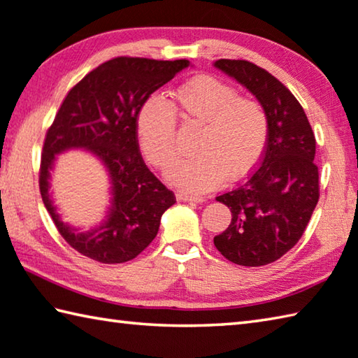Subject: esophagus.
<instances>
[{
    "mask_svg": "<svg viewBox=\"0 0 358 358\" xmlns=\"http://www.w3.org/2000/svg\"><path fill=\"white\" fill-rule=\"evenodd\" d=\"M177 199L181 201H191V203H201V201H205L203 197H199V196H189V194H185V192H180L177 194Z\"/></svg>",
    "mask_w": 358,
    "mask_h": 358,
    "instance_id": "34e87169",
    "label": "esophagus"
}]
</instances>
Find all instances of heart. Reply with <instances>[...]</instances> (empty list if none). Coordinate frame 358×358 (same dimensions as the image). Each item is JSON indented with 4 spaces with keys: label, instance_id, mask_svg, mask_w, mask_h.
<instances>
[{
    "label": "heart",
    "instance_id": "1",
    "mask_svg": "<svg viewBox=\"0 0 358 358\" xmlns=\"http://www.w3.org/2000/svg\"><path fill=\"white\" fill-rule=\"evenodd\" d=\"M172 105L158 95L142 103L136 115L141 150L153 167L162 169L177 153V114L201 122L191 157L169 167L167 180L180 189L200 194L227 177L243 178L263 158L269 139V117L262 101L239 95L216 76L191 78L172 92Z\"/></svg>",
    "mask_w": 358,
    "mask_h": 358
}]
</instances>
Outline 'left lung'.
Masks as SVG:
<instances>
[{
  "label": "left lung",
  "mask_w": 358,
  "mask_h": 358,
  "mask_svg": "<svg viewBox=\"0 0 358 358\" xmlns=\"http://www.w3.org/2000/svg\"><path fill=\"white\" fill-rule=\"evenodd\" d=\"M214 66L249 89L269 117L259 166L216 197L230 208L231 222L214 236V245L229 262L255 268L277 262L307 229L320 200L316 139L301 103L268 70L244 59H219Z\"/></svg>",
  "instance_id": "left-lung-1"
}]
</instances>
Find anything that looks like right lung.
<instances>
[{
  "mask_svg": "<svg viewBox=\"0 0 358 358\" xmlns=\"http://www.w3.org/2000/svg\"><path fill=\"white\" fill-rule=\"evenodd\" d=\"M187 66V59L119 56L89 71L64 99L45 134L38 187L57 231L81 255L105 264L136 258L157 236L162 213L177 201L142 159L136 115L155 90ZM69 148H87L96 154L113 183L107 222L87 234L64 224L48 196L54 157Z\"/></svg>",
  "mask_w": 358,
  "mask_h": 358,
  "instance_id": "right-lung-1",
  "label": "right lung"
}]
</instances>
